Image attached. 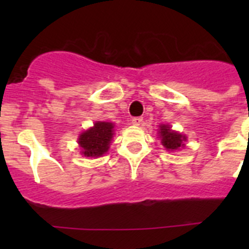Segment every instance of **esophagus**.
I'll list each match as a JSON object with an SVG mask.
<instances>
[{
    "label": "esophagus",
    "instance_id": "1",
    "mask_svg": "<svg viewBox=\"0 0 249 249\" xmlns=\"http://www.w3.org/2000/svg\"><path fill=\"white\" fill-rule=\"evenodd\" d=\"M142 122H143L142 117H135V118H132V120H131L132 125H136V126H139V125L142 124Z\"/></svg>",
    "mask_w": 249,
    "mask_h": 249
}]
</instances>
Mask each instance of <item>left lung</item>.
I'll return each instance as SVG.
<instances>
[{"mask_svg": "<svg viewBox=\"0 0 249 249\" xmlns=\"http://www.w3.org/2000/svg\"><path fill=\"white\" fill-rule=\"evenodd\" d=\"M159 137L161 139V143L167 150H177L184 145L187 141V136L173 131L170 125L161 124L159 126Z\"/></svg>", "mask_w": 249, "mask_h": 249, "instance_id": "8db88e82", "label": "left lung"}]
</instances>
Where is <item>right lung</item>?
Segmentation results:
<instances>
[{
	"mask_svg": "<svg viewBox=\"0 0 249 249\" xmlns=\"http://www.w3.org/2000/svg\"><path fill=\"white\" fill-rule=\"evenodd\" d=\"M114 135V124L108 122H96L94 126L82 132L78 139L82 154L84 157H102L109 149L110 141Z\"/></svg>",
	"mask_w": 249,
	"mask_h": 249,
	"instance_id": "right-lung-1",
	"label": "right lung"
}]
</instances>
